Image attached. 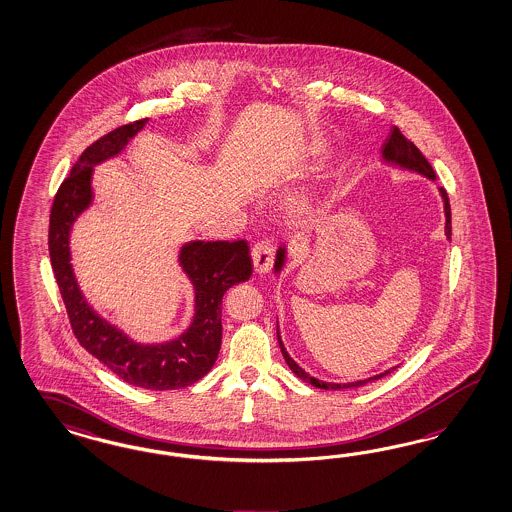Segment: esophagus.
<instances>
[{"label":"esophagus","instance_id":"34e87169","mask_svg":"<svg viewBox=\"0 0 512 512\" xmlns=\"http://www.w3.org/2000/svg\"><path fill=\"white\" fill-rule=\"evenodd\" d=\"M273 256H275L273 243L267 241V239L258 241V243L252 247V263H254L256 273L263 275V273L271 271V267H273Z\"/></svg>","mask_w":512,"mask_h":512}]
</instances>
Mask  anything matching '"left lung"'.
<instances>
[{"label": "left lung", "instance_id": "obj_1", "mask_svg": "<svg viewBox=\"0 0 512 512\" xmlns=\"http://www.w3.org/2000/svg\"><path fill=\"white\" fill-rule=\"evenodd\" d=\"M383 159H385V161L395 162L398 166L408 168V170H413V172H419V174L430 177V179H436V172H434V168L430 166V162L424 159V155L419 151V147L415 146L411 140H408V138L400 132L398 127L391 129L387 140H385V144H383ZM439 190H441V196H443V202H445V217H447L445 230H447V237L451 239V204H449V196H447L445 189ZM282 263H284V249L278 250L277 263H275V269H277V271L282 267ZM278 344H280V351H282V355H284L288 366L292 368L293 374H295L297 378H301V380L310 383L312 387H318V389H333V391H336V389H348V387H361V385H365L368 381L380 380L383 376H387V374L393 372V370H387V372H383L380 376H374V378H368V380L355 381V383H327V381L316 380V378L308 376L307 372L293 361L292 357L288 355V351L284 350V344H282V340H280V335H278Z\"/></svg>", "mask_w": 512, "mask_h": 512}]
</instances>
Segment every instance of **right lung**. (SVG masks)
Returning <instances> with one entry per match:
<instances>
[{"label": "right lung", "instance_id": "1", "mask_svg": "<svg viewBox=\"0 0 512 512\" xmlns=\"http://www.w3.org/2000/svg\"><path fill=\"white\" fill-rule=\"evenodd\" d=\"M146 121L138 119L121 125L86 147L54 196L48 250L63 305L80 346L121 380L142 389L168 391L189 387L215 365L222 340V295L237 282L249 280L252 260L245 239L185 245L179 260L196 288V316L189 331L168 344H134L88 307L69 263V230L91 202L93 164L119 153Z\"/></svg>", "mask_w": 512, "mask_h": 512}]
</instances>
